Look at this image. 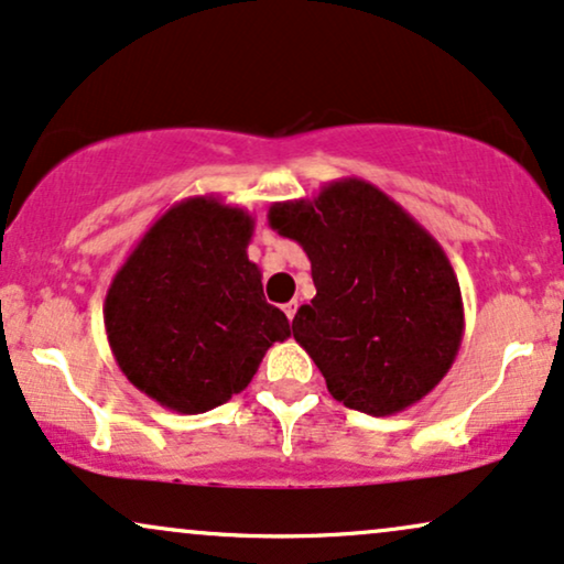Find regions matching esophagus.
I'll return each instance as SVG.
<instances>
[{
  "mask_svg": "<svg viewBox=\"0 0 564 564\" xmlns=\"http://www.w3.org/2000/svg\"><path fill=\"white\" fill-rule=\"evenodd\" d=\"M284 314H288L290 322H293L295 314H297V301H290L288 305H284Z\"/></svg>",
  "mask_w": 564,
  "mask_h": 564,
  "instance_id": "34e87169",
  "label": "esophagus"
}]
</instances>
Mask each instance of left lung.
<instances>
[{
    "instance_id": "1",
    "label": "left lung",
    "mask_w": 564,
    "mask_h": 564,
    "mask_svg": "<svg viewBox=\"0 0 564 564\" xmlns=\"http://www.w3.org/2000/svg\"><path fill=\"white\" fill-rule=\"evenodd\" d=\"M269 225L311 261L316 297L295 314L293 337L332 398L368 415L426 398L455 364L465 329L460 284L440 242L358 177L274 204Z\"/></svg>"
}]
</instances>
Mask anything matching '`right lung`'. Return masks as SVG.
<instances>
[{
  "label": "right lung",
  "mask_w": 564,
  "mask_h": 564,
  "mask_svg": "<svg viewBox=\"0 0 564 564\" xmlns=\"http://www.w3.org/2000/svg\"><path fill=\"white\" fill-rule=\"evenodd\" d=\"M253 217L214 196L185 198L130 250L104 301L112 356L166 410L206 413L242 392L288 316L263 301L248 261Z\"/></svg>",
  "instance_id": "1"
}]
</instances>
